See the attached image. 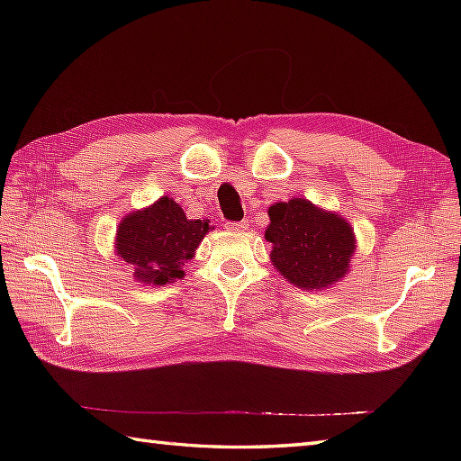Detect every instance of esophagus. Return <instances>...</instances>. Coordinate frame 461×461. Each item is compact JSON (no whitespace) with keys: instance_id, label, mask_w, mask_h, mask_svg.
I'll list each match as a JSON object with an SVG mask.
<instances>
[{"instance_id":"esophagus-1","label":"esophagus","mask_w":461,"mask_h":461,"mask_svg":"<svg viewBox=\"0 0 461 461\" xmlns=\"http://www.w3.org/2000/svg\"><path fill=\"white\" fill-rule=\"evenodd\" d=\"M248 228V221H228L225 223V230L230 231H243Z\"/></svg>"}]
</instances>
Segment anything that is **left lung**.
<instances>
[{"mask_svg": "<svg viewBox=\"0 0 461 461\" xmlns=\"http://www.w3.org/2000/svg\"><path fill=\"white\" fill-rule=\"evenodd\" d=\"M267 213L271 263L289 283L321 291L347 276L357 240L345 218L303 198L273 203Z\"/></svg>", "mask_w": 461, "mask_h": 461, "instance_id": "left-lung-1", "label": "left lung"}]
</instances>
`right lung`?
Here are the masks:
<instances>
[{"label":"right lung","instance_id":"1","mask_svg":"<svg viewBox=\"0 0 461 461\" xmlns=\"http://www.w3.org/2000/svg\"><path fill=\"white\" fill-rule=\"evenodd\" d=\"M208 220H188L168 195L139 212L124 215L116 230V256L132 267L142 285H168L184 277L182 266L194 258Z\"/></svg>","mask_w":461,"mask_h":461}]
</instances>
